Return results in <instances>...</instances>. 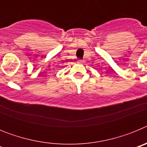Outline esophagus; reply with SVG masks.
I'll list each match as a JSON object with an SVG mask.
<instances>
[{
  "instance_id": "obj_1",
  "label": "esophagus",
  "mask_w": 147,
  "mask_h": 147,
  "mask_svg": "<svg viewBox=\"0 0 147 147\" xmlns=\"http://www.w3.org/2000/svg\"><path fill=\"white\" fill-rule=\"evenodd\" d=\"M77 62L79 63V64L82 65V64H84V63H85V60H83V59H79Z\"/></svg>"
}]
</instances>
